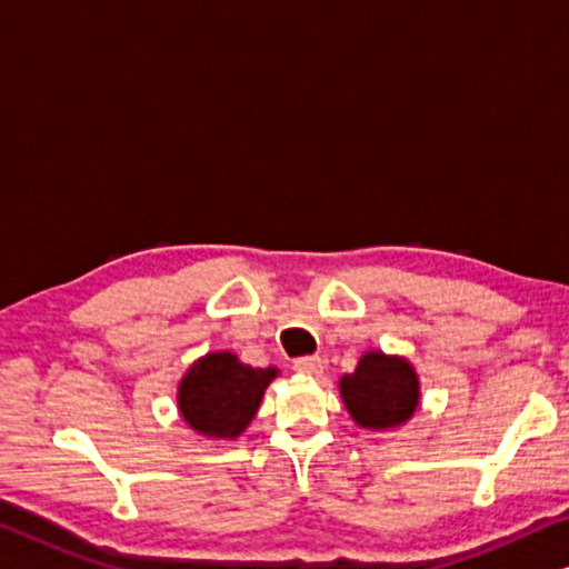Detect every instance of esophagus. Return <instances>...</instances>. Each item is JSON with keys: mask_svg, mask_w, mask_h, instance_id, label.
I'll use <instances>...</instances> for the list:
<instances>
[{"mask_svg": "<svg viewBox=\"0 0 569 569\" xmlns=\"http://www.w3.org/2000/svg\"><path fill=\"white\" fill-rule=\"evenodd\" d=\"M322 366H326V361L320 356H302L295 361V371L305 376H320Z\"/></svg>", "mask_w": 569, "mask_h": 569, "instance_id": "esophagus-1", "label": "esophagus"}]
</instances>
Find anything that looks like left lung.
I'll use <instances>...</instances> for the list:
<instances>
[{"label":"left lung","instance_id":"obj_1","mask_svg":"<svg viewBox=\"0 0 569 569\" xmlns=\"http://www.w3.org/2000/svg\"><path fill=\"white\" fill-rule=\"evenodd\" d=\"M340 399L353 422L363 430L387 432L407 425L419 409V376L405 356L366 351L356 371L338 381Z\"/></svg>","mask_w":569,"mask_h":569}]
</instances>
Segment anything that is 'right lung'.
Listing matches in <instances>:
<instances>
[{"label": "right lung", "instance_id": "1", "mask_svg": "<svg viewBox=\"0 0 569 569\" xmlns=\"http://www.w3.org/2000/svg\"><path fill=\"white\" fill-rule=\"evenodd\" d=\"M279 369H254L231 351H211L188 366L178 383V412L208 440H236L259 412Z\"/></svg>", "mask_w": 569, "mask_h": 569}]
</instances>
